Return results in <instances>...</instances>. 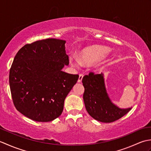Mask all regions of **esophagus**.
<instances>
[{
  "mask_svg": "<svg viewBox=\"0 0 151 151\" xmlns=\"http://www.w3.org/2000/svg\"><path fill=\"white\" fill-rule=\"evenodd\" d=\"M83 76H84V75H83L82 73L80 74V75H79V78H78V82H82V80L83 78Z\"/></svg>",
  "mask_w": 151,
  "mask_h": 151,
  "instance_id": "obj_1",
  "label": "esophagus"
}]
</instances>
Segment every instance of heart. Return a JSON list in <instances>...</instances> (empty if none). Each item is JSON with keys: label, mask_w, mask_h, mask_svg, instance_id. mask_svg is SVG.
<instances>
[{"label": "heart", "mask_w": 151, "mask_h": 151, "mask_svg": "<svg viewBox=\"0 0 151 151\" xmlns=\"http://www.w3.org/2000/svg\"><path fill=\"white\" fill-rule=\"evenodd\" d=\"M108 49L101 46H93L86 48L80 55V61L82 63H94L101 60L108 52ZM70 63L75 67H78L80 65V62L75 59L70 60Z\"/></svg>", "instance_id": "b5f03b06"}]
</instances>
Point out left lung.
<instances>
[{"instance_id":"8db88e82","label":"left lung","mask_w":151,"mask_h":151,"mask_svg":"<svg viewBox=\"0 0 151 151\" xmlns=\"http://www.w3.org/2000/svg\"><path fill=\"white\" fill-rule=\"evenodd\" d=\"M84 93L83 99L86 110L99 121L111 123L123 117L130 110L120 109L111 103L106 91L103 75L89 72L82 78Z\"/></svg>"}]
</instances>
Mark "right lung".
<instances>
[{
	"mask_svg": "<svg viewBox=\"0 0 151 151\" xmlns=\"http://www.w3.org/2000/svg\"><path fill=\"white\" fill-rule=\"evenodd\" d=\"M65 41L52 38L28 43L19 50L9 70L13 102L24 116L49 122L62 114L64 101L79 75L62 70L69 65Z\"/></svg>",
	"mask_w": 151,
	"mask_h": 151,
	"instance_id": "add662e5",
	"label": "right lung"
}]
</instances>
